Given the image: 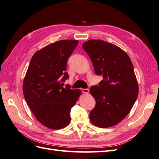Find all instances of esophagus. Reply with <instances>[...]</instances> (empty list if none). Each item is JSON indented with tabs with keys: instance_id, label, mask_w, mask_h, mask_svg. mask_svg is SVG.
Listing matches in <instances>:
<instances>
[{
	"instance_id": "obj_1",
	"label": "esophagus",
	"mask_w": 159,
	"mask_h": 159,
	"mask_svg": "<svg viewBox=\"0 0 159 159\" xmlns=\"http://www.w3.org/2000/svg\"><path fill=\"white\" fill-rule=\"evenodd\" d=\"M81 92L84 93H89V89H81Z\"/></svg>"
}]
</instances>
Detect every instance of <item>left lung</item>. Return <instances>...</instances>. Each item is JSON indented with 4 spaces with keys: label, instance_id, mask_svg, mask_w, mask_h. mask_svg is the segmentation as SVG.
Listing matches in <instances>:
<instances>
[{
    "label": "left lung",
    "instance_id": "8db88e82",
    "mask_svg": "<svg viewBox=\"0 0 159 159\" xmlns=\"http://www.w3.org/2000/svg\"><path fill=\"white\" fill-rule=\"evenodd\" d=\"M89 56L95 73L102 75L98 85L91 87L95 106L89 113L91 122L101 128L117 125L131 111L139 87L131 59L118 46L101 40L82 45Z\"/></svg>",
    "mask_w": 159,
    "mask_h": 159
}]
</instances>
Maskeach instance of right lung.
Wrapping results in <instances>:
<instances>
[{"instance_id": "right-lung-1", "label": "right lung", "mask_w": 159, "mask_h": 159, "mask_svg": "<svg viewBox=\"0 0 159 159\" xmlns=\"http://www.w3.org/2000/svg\"><path fill=\"white\" fill-rule=\"evenodd\" d=\"M78 40H64L52 43L32 56L23 81V94L27 105L40 123L52 129L70 123L71 109L80 89L64 88L69 78L67 61L78 45Z\"/></svg>"}]
</instances>
